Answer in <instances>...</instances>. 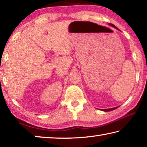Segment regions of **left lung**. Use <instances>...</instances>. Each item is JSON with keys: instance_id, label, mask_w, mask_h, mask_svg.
<instances>
[{"instance_id": "8db88e82", "label": "left lung", "mask_w": 147, "mask_h": 147, "mask_svg": "<svg viewBox=\"0 0 147 147\" xmlns=\"http://www.w3.org/2000/svg\"><path fill=\"white\" fill-rule=\"evenodd\" d=\"M110 24L111 26H113V27H114V28H115L116 29H118L116 26H115V25H113V24ZM117 108H118V107H116V108H110V109H102V110L104 111H109L113 110V109H115Z\"/></svg>"}]
</instances>
